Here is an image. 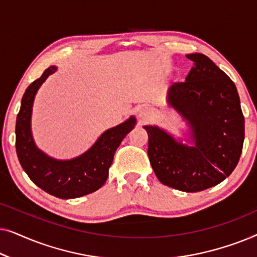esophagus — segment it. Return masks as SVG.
Listing matches in <instances>:
<instances>
[{
    "label": "esophagus",
    "instance_id": "34e87169",
    "mask_svg": "<svg viewBox=\"0 0 257 257\" xmlns=\"http://www.w3.org/2000/svg\"><path fill=\"white\" fill-rule=\"evenodd\" d=\"M150 114H151L150 108H147V107H143V108H140V111H139V115H140V118H143V119H147V118L150 117Z\"/></svg>",
    "mask_w": 257,
    "mask_h": 257
}]
</instances>
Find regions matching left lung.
Returning a JSON list of instances; mask_svg holds the SVG:
<instances>
[{"label": "left lung", "mask_w": 257, "mask_h": 257, "mask_svg": "<svg viewBox=\"0 0 257 257\" xmlns=\"http://www.w3.org/2000/svg\"><path fill=\"white\" fill-rule=\"evenodd\" d=\"M194 66L174 83L168 103L189 125L188 144L158 126L149 135L150 163L161 184L182 192H200L229 177L240 160L244 117L233 80L202 54L186 55Z\"/></svg>", "instance_id": "left-lung-1"}]
</instances>
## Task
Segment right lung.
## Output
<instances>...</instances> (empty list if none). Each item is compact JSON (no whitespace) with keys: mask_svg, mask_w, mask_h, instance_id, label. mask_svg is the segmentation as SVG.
I'll use <instances>...</instances> for the list:
<instances>
[{"mask_svg":"<svg viewBox=\"0 0 257 257\" xmlns=\"http://www.w3.org/2000/svg\"><path fill=\"white\" fill-rule=\"evenodd\" d=\"M56 70V66L48 68L23 94L16 119V153L21 166L35 185L56 198L75 199L90 194L105 184L115 150L137 120L132 115L122 124L106 130L85 153L71 160L47 156L34 142L31 112L38 89Z\"/></svg>","mask_w":257,"mask_h":257,"instance_id":"add662e5","label":"right lung"}]
</instances>
